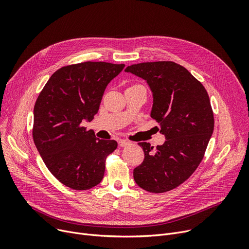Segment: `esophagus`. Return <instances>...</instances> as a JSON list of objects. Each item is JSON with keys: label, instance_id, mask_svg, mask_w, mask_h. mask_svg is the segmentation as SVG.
Returning a JSON list of instances; mask_svg holds the SVG:
<instances>
[{"label": "esophagus", "instance_id": "1", "mask_svg": "<svg viewBox=\"0 0 249 249\" xmlns=\"http://www.w3.org/2000/svg\"><path fill=\"white\" fill-rule=\"evenodd\" d=\"M128 145H130V142L129 141H126V140H120L119 141V146L120 147H126Z\"/></svg>", "mask_w": 249, "mask_h": 249}]
</instances>
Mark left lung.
<instances>
[{
    "label": "left lung",
    "instance_id": "8db88e82",
    "mask_svg": "<svg viewBox=\"0 0 249 249\" xmlns=\"http://www.w3.org/2000/svg\"><path fill=\"white\" fill-rule=\"evenodd\" d=\"M125 71L142 77L153 93L151 118L165 135L162 145L139 142L144 160L134 168L136 184L149 193L172 191L197 169L214 130V113L204 86L174 61L142 62Z\"/></svg>",
    "mask_w": 249,
    "mask_h": 249
}]
</instances>
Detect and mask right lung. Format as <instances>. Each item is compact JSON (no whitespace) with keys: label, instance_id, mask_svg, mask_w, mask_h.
<instances>
[{"label":"right lung","instance_id":"right-lung-1","mask_svg":"<svg viewBox=\"0 0 249 249\" xmlns=\"http://www.w3.org/2000/svg\"><path fill=\"white\" fill-rule=\"evenodd\" d=\"M124 64L86 61L50 76L34 106L33 140L48 171L62 185L85 191L99 185L105 163L118 146L82 125L98 113L105 89Z\"/></svg>","mask_w":249,"mask_h":249}]
</instances>
